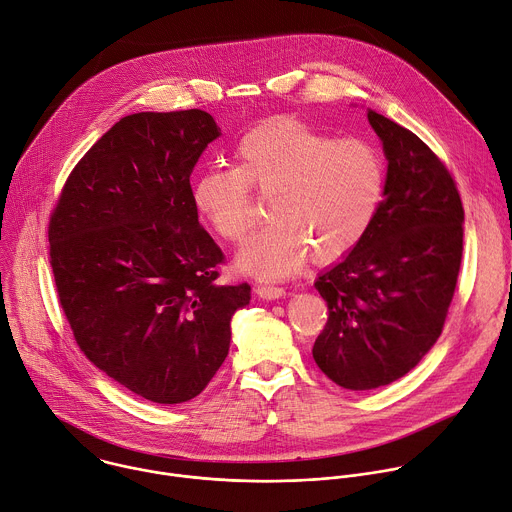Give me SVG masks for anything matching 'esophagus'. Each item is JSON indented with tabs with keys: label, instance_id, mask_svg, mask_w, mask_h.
Here are the masks:
<instances>
[{
	"label": "esophagus",
	"instance_id": "esophagus-1",
	"mask_svg": "<svg viewBox=\"0 0 512 512\" xmlns=\"http://www.w3.org/2000/svg\"><path fill=\"white\" fill-rule=\"evenodd\" d=\"M256 292H258V296H262L266 300H274V298H280L286 294V290L282 286H272V284H260L256 288Z\"/></svg>",
	"mask_w": 512,
	"mask_h": 512
}]
</instances>
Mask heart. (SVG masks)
Wrapping results in <instances>:
<instances>
[{"label": "heart", "instance_id": "b5f03b06", "mask_svg": "<svg viewBox=\"0 0 512 512\" xmlns=\"http://www.w3.org/2000/svg\"><path fill=\"white\" fill-rule=\"evenodd\" d=\"M234 155L236 167L199 171L191 197L222 240L240 244L256 222L252 189L270 195L272 222L244 246L240 270L284 278L309 252L321 262L345 256L373 226L385 167L369 141L333 139L298 119H276L244 133Z\"/></svg>", "mask_w": 512, "mask_h": 512}]
</instances>
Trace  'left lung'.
Listing matches in <instances>:
<instances>
[{
  "instance_id": "1",
  "label": "left lung",
  "mask_w": 512,
  "mask_h": 512,
  "mask_svg": "<svg viewBox=\"0 0 512 512\" xmlns=\"http://www.w3.org/2000/svg\"><path fill=\"white\" fill-rule=\"evenodd\" d=\"M383 143V201L365 238L315 288L329 319L315 341L319 369L353 391L412 371L442 335L456 290L464 208L444 161L410 129L367 111Z\"/></svg>"
}]
</instances>
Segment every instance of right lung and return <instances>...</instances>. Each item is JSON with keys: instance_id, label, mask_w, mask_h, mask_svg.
<instances>
[{"instance_id": "1", "label": "right lung", "mask_w": 512, "mask_h": 512, "mask_svg": "<svg viewBox=\"0 0 512 512\" xmlns=\"http://www.w3.org/2000/svg\"><path fill=\"white\" fill-rule=\"evenodd\" d=\"M220 135L199 109L129 115L76 163L50 216V266L80 351L153 403L206 389L250 302L248 282H216L226 256L191 197L189 175Z\"/></svg>"}]
</instances>
